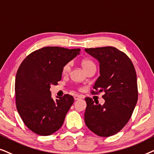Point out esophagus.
Wrapping results in <instances>:
<instances>
[{
	"label": "esophagus",
	"instance_id": "34e87169",
	"mask_svg": "<svg viewBox=\"0 0 154 154\" xmlns=\"http://www.w3.org/2000/svg\"><path fill=\"white\" fill-rule=\"evenodd\" d=\"M74 98H75V101H77V100L81 99L82 97H81L80 96H79V95H75V96H74Z\"/></svg>",
	"mask_w": 154,
	"mask_h": 154
}]
</instances>
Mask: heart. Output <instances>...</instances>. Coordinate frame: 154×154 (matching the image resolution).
<instances>
[{"label":"heart","mask_w":154,"mask_h":154,"mask_svg":"<svg viewBox=\"0 0 154 154\" xmlns=\"http://www.w3.org/2000/svg\"><path fill=\"white\" fill-rule=\"evenodd\" d=\"M81 65L82 66L83 69H85V72L87 71V69L91 68V67H96V65L94 61L90 60V59H84V60H82ZM69 69H70V63H67L65 65H64V66L63 67V69H62L63 73V74L67 73L69 72Z\"/></svg>","instance_id":"b5f03b06"}]
</instances>
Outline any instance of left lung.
<instances>
[{"mask_svg":"<svg viewBox=\"0 0 154 154\" xmlns=\"http://www.w3.org/2000/svg\"><path fill=\"white\" fill-rule=\"evenodd\" d=\"M100 63V74L91 94L102 96L103 106L85 98V124L91 132L107 137L117 134L128 123L138 100L137 74L130 58L112 46L85 48Z\"/></svg>","mask_w":154,"mask_h":154,"instance_id":"8db88e82","label":"left lung"}]
</instances>
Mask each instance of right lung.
I'll use <instances>...</instances> for the list:
<instances>
[{
    "instance_id": "obj_1",
    "label": "right lung",
    "mask_w": 154,
    "mask_h": 154,
    "mask_svg": "<svg viewBox=\"0 0 154 154\" xmlns=\"http://www.w3.org/2000/svg\"><path fill=\"white\" fill-rule=\"evenodd\" d=\"M80 51L44 47L31 53L20 65L15 83L16 107L24 125L36 134L51 135L63 125L74 98L65 94L53 100L50 87L58 85L63 67Z\"/></svg>"
}]
</instances>
